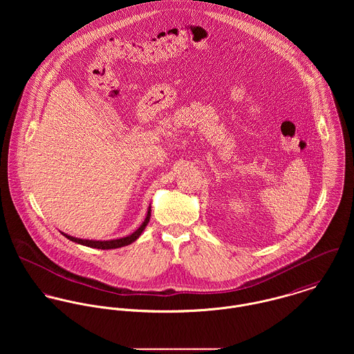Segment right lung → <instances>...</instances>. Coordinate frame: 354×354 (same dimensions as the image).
<instances>
[{"mask_svg": "<svg viewBox=\"0 0 354 354\" xmlns=\"http://www.w3.org/2000/svg\"><path fill=\"white\" fill-rule=\"evenodd\" d=\"M150 216H151V208H149V212H147V216L145 219V222L142 223V226L133 232L131 236L128 237H124V239H118V240H110V241H93V240H82V239H75L72 236H68L65 233H62L68 240L73 241V243H77V244H82V245H86V247H91V248H98V250H114V248H121V247H125V245H129L132 244L133 241H136L139 239V236L143 233V230L146 229L149 221H150Z\"/></svg>", "mask_w": 354, "mask_h": 354, "instance_id": "obj_1", "label": "right lung"}]
</instances>
